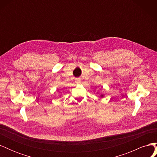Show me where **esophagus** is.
Listing matches in <instances>:
<instances>
[{
  "mask_svg": "<svg viewBox=\"0 0 157 157\" xmlns=\"http://www.w3.org/2000/svg\"><path fill=\"white\" fill-rule=\"evenodd\" d=\"M75 82H77V84H80V82H81V80H80V78H77V79L75 80Z\"/></svg>",
  "mask_w": 157,
  "mask_h": 157,
  "instance_id": "1",
  "label": "esophagus"
}]
</instances>
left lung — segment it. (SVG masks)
Instances as JSON below:
<instances>
[{
    "label": "left lung",
    "mask_w": 157,
    "mask_h": 157,
    "mask_svg": "<svg viewBox=\"0 0 157 157\" xmlns=\"http://www.w3.org/2000/svg\"><path fill=\"white\" fill-rule=\"evenodd\" d=\"M97 93H98V92H97ZM100 97H101V98H103L104 97V95H103V94H101L100 95Z\"/></svg>",
    "instance_id": "left-lung-1"
}]
</instances>
